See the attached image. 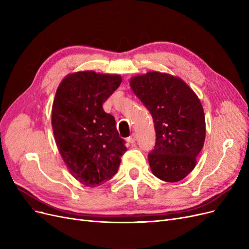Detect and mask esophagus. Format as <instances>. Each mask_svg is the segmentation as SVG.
Instances as JSON below:
<instances>
[{"label": "esophagus", "instance_id": "obj_1", "mask_svg": "<svg viewBox=\"0 0 249 249\" xmlns=\"http://www.w3.org/2000/svg\"><path fill=\"white\" fill-rule=\"evenodd\" d=\"M136 139H137V136H136V134H135V133H133L130 137H128V138H127L126 140H127V142H128V143L133 144V143H135Z\"/></svg>", "mask_w": 249, "mask_h": 249}]
</instances>
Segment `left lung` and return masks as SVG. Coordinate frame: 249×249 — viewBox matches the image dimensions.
Instances as JSON below:
<instances>
[{"instance_id": "8db88e82", "label": "left lung", "mask_w": 249, "mask_h": 249, "mask_svg": "<svg viewBox=\"0 0 249 249\" xmlns=\"http://www.w3.org/2000/svg\"><path fill=\"white\" fill-rule=\"evenodd\" d=\"M130 87L156 128V146L148 154L151 172L162 181H180L195 169L205 142L200 99L181 78L157 71L133 76Z\"/></svg>"}]
</instances>
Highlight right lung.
<instances>
[{
    "mask_svg": "<svg viewBox=\"0 0 249 249\" xmlns=\"http://www.w3.org/2000/svg\"><path fill=\"white\" fill-rule=\"evenodd\" d=\"M122 76L79 71L59 83L51 124L59 153L71 175L85 186L105 183L126 151L114 117L103 104L121 85Z\"/></svg>",
    "mask_w": 249,
    "mask_h": 249,
    "instance_id": "right-lung-1",
    "label": "right lung"
}]
</instances>
